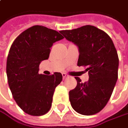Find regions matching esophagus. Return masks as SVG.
Masks as SVG:
<instances>
[{
    "label": "esophagus",
    "mask_w": 128,
    "mask_h": 128,
    "mask_svg": "<svg viewBox=\"0 0 128 128\" xmlns=\"http://www.w3.org/2000/svg\"><path fill=\"white\" fill-rule=\"evenodd\" d=\"M62 76H63V79H64V80H65V79H67V78L68 77V76L65 73H63V74H62Z\"/></svg>",
    "instance_id": "34e87169"
}]
</instances>
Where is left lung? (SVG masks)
Segmentation results:
<instances>
[{"label":"left lung","mask_w":128,"mask_h":128,"mask_svg":"<svg viewBox=\"0 0 128 128\" xmlns=\"http://www.w3.org/2000/svg\"><path fill=\"white\" fill-rule=\"evenodd\" d=\"M68 40L79 47L78 66L86 67L89 79L69 92L74 110L84 116L94 115L108 103L118 80V56L110 36L104 30L85 25L73 30H60Z\"/></svg>","instance_id":"8db88e82"}]
</instances>
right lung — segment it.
<instances>
[{"label": "right lung", "instance_id": "right-lung-1", "mask_svg": "<svg viewBox=\"0 0 128 128\" xmlns=\"http://www.w3.org/2000/svg\"><path fill=\"white\" fill-rule=\"evenodd\" d=\"M63 38L54 30L34 25L20 34L10 48L6 60L9 87L18 106L28 115H45L52 106L62 75L57 72L50 76L39 74V66L48 58L53 43Z\"/></svg>", "mask_w": 128, "mask_h": 128}]
</instances>
